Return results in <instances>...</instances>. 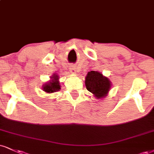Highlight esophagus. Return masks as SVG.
Wrapping results in <instances>:
<instances>
[{
	"label": "esophagus",
	"instance_id": "1",
	"mask_svg": "<svg viewBox=\"0 0 154 154\" xmlns=\"http://www.w3.org/2000/svg\"><path fill=\"white\" fill-rule=\"evenodd\" d=\"M69 69H70V72H71L72 74H75L76 72H77V70H76V66L74 65V64L70 65Z\"/></svg>",
	"mask_w": 154,
	"mask_h": 154
}]
</instances>
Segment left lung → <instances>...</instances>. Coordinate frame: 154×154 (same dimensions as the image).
<instances>
[{
    "label": "left lung",
    "mask_w": 154,
    "mask_h": 154,
    "mask_svg": "<svg viewBox=\"0 0 154 154\" xmlns=\"http://www.w3.org/2000/svg\"><path fill=\"white\" fill-rule=\"evenodd\" d=\"M85 82L87 90L91 92L96 99L106 97L112 85L110 79L97 71L89 72L85 77Z\"/></svg>",
    "instance_id": "left-lung-1"
}]
</instances>
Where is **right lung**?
<instances>
[{
	"label": "right lung",
	"instance_id": "1",
	"mask_svg": "<svg viewBox=\"0 0 154 154\" xmlns=\"http://www.w3.org/2000/svg\"><path fill=\"white\" fill-rule=\"evenodd\" d=\"M59 76L56 74H53L50 77L49 82L44 83L42 86V90L47 93H54L60 90L61 85L59 81Z\"/></svg>",
	"mask_w": 154,
	"mask_h": 154
}]
</instances>
